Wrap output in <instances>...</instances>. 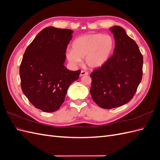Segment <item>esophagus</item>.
<instances>
[{"instance_id": "34e87169", "label": "esophagus", "mask_w": 160, "mask_h": 160, "mask_svg": "<svg viewBox=\"0 0 160 160\" xmlns=\"http://www.w3.org/2000/svg\"><path fill=\"white\" fill-rule=\"evenodd\" d=\"M88 75V72L87 71H81V73H80L81 77L84 76V75Z\"/></svg>"}]
</instances>
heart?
I'll return each mask as SVG.
<instances>
[{
	"label": "heart",
	"instance_id": "heart-1",
	"mask_svg": "<svg viewBox=\"0 0 160 160\" xmlns=\"http://www.w3.org/2000/svg\"><path fill=\"white\" fill-rule=\"evenodd\" d=\"M115 41L109 35L101 33L88 34L76 38L72 43V49L66 52L67 59L77 65L85 58L86 65L91 69L103 67L112 55Z\"/></svg>",
	"mask_w": 160,
	"mask_h": 160
}]
</instances>
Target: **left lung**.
I'll return each mask as SVG.
<instances>
[{"label":"left lung","instance_id":"left-lung-1","mask_svg":"<svg viewBox=\"0 0 160 160\" xmlns=\"http://www.w3.org/2000/svg\"><path fill=\"white\" fill-rule=\"evenodd\" d=\"M113 34V55L101 68L91 73L92 99L103 109L128 103L142 79L143 56L138 45L119 26L109 29Z\"/></svg>","mask_w":160,"mask_h":160}]
</instances>
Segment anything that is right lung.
I'll return each instance as SVG.
<instances>
[{"label": "right lung", "instance_id": "obj_1", "mask_svg": "<svg viewBox=\"0 0 160 160\" xmlns=\"http://www.w3.org/2000/svg\"><path fill=\"white\" fill-rule=\"evenodd\" d=\"M71 29L48 27L42 29L24 53L20 73L21 88L28 101L44 112L61 107L70 85L79 79L81 71L64 65Z\"/></svg>", "mask_w": 160, "mask_h": 160}]
</instances>
